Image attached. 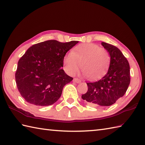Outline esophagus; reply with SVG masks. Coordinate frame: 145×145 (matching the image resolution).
I'll return each instance as SVG.
<instances>
[{
	"mask_svg": "<svg viewBox=\"0 0 145 145\" xmlns=\"http://www.w3.org/2000/svg\"><path fill=\"white\" fill-rule=\"evenodd\" d=\"M73 82H75V83H78V84H79V83H80L81 82V80L80 79H78V78H75L74 79H73Z\"/></svg>",
	"mask_w": 145,
	"mask_h": 145,
	"instance_id": "1",
	"label": "esophagus"
}]
</instances>
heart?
Returning <instances> with one entry per match:
<instances>
[{"mask_svg": "<svg viewBox=\"0 0 145 145\" xmlns=\"http://www.w3.org/2000/svg\"><path fill=\"white\" fill-rule=\"evenodd\" d=\"M111 57L105 48L89 43L76 46L63 58L65 72L70 75L75 74L81 65L83 73L91 80L101 78L107 72Z\"/></svg>", "mask_w": 145, "mask_h": 145, "instance_id": "b5f03b06", "label": "heart"}]
</instances>
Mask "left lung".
<instances>
[{
	"label": "left lung",
	"mask_w": 145,
	"mask_h": 145,
	"mask_svg": "<svg viewBox=\"0 0 145 145\" xmlns=\"http://www.w3.org/2000/svg\"><path fill=\"white\" fill-rule=\"evenodd\" d=\"M101 45L109 52L110 65L106 74L95 82H88V91L82 98L90 106H110L122 97L130 83V65L116 47L105 42Z\"/></svg>",
	"instance_id": "8db88e82"
}]
</instances>
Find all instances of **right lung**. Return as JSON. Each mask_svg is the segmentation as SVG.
<instances>
[{"label": "right lung", "mask_w": 145, "mask_h": 145, "mask_svg": "<svg viewBox=\"0 0 145 145\" xmlns=\"http://www.w3.org/2000/svg\"><path fill=\"white\" fill-rule=\"evenodd\" d=\"M78 41L60 42L50 40L33 45L18 61L15 81L27 102L51 105L59 99L63 88L73 78L62 69L67 52Z\"/></svg>", "instance_id": "add662e5"}]
</instances>
